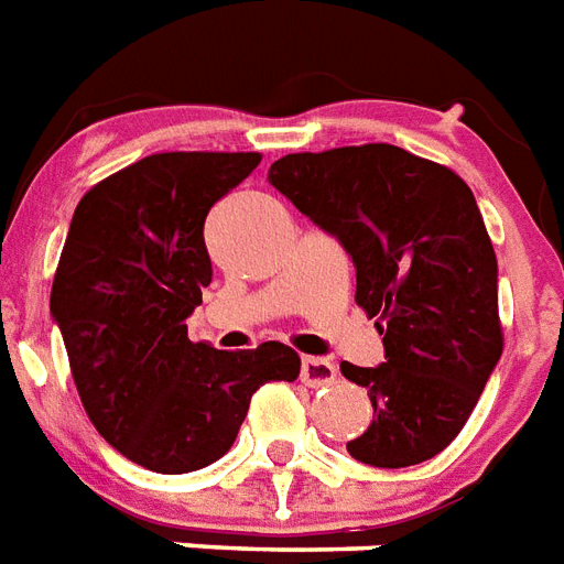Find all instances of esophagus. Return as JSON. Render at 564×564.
Segmentation results:
<instances>
[{
  "instance_id": "obj_1",
  "label": "esophagus",
  "mask_w": 564,
  "mask_h": 564,
  "mask_svg": "<svg viewBox=\"0 0 564 564\" xmlns=\"http://www.w3.org/2000/svg\"><path fill=\"white\" fill-rule=\"evenodd\" d=\"M300 378H303L308 387H326L337 378V367L326 358H303Z\"/></svg>"
}]
</instances>
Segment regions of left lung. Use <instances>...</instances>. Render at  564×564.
<instances>
[{"label": "left lung", "mask_w": 564, "mask_h": 564, "mask_svg": "<svg viewBox=\"0 0 564 564\" xmlns=\"http://www.w3.org/2000/svg\"><path fill=\"white\" fill-rule=\"evenodd\" d=\"M268 180L355 261V303L384 335V364H340L372 422L346 443L378 468L425 463L471 416L503 352L498 259L460 174L372 142L288 154Z\"/></svg>", "instance_id": "1"}]
</instances>
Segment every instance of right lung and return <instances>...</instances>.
Instances as JSON below:
<instances>
[{
    "mask_svg": "<svg viewBox=\"0 0 564 564\" xmlns=\"http://www.w3.org/2000/svg\"><path fill=\"white\" fill-rule=\"evenodd\" d=\"M259 162L169 151L116 171L80 197L54 270L52 317L89 422L160 475L224 457L256 390L300 376V355L279 340L245 352L188 340L212 282L206 215Z\"/></svg>",
    "mask_w": 564,
    "mask_h": 564,
    "instance_id": "obj_1",
    "label": "right lung"
}]
</instances>
